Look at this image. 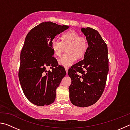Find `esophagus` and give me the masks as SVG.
Returning a JSON list of instances; mask_svg holds the SVG:
<instances>
[{"mask_svg":"<svg viewBox=\"0 0 130 130\" xmlns=\"http://www.w3.org/2000/svg\"><path fill=\"white\" fill-rule=\"evenodd\" d=\"M65 70H66V72H67V74H68V68H65Z\"/></svg>","mask_w":130,"mask_h":130,"instance_id":"obj_1","label":"esophagus"}]
</instances>
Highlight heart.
Listing matches in <instances>:
<instances>
[{
	"label": "heart",
	"mask_w": 130,
	"mask_h": 130,
	"mask_svg": "<svg viewBox=\"0 0 130 130\" xmlns=\"http://www.w3.org/2000/svg\"><path fill=\"white\" fill-rule=\"evenodd\" d=\"M89 43L86 37L80 36L74 31H68L61 36V41L57 38L50 41V46L56 56L61 54L64 47H67L68 54H63L58 60V63L65 68L72 66L75 62L76 57L83 56L88 48Z\"/></svg>",
	"instance_id": "obj_1"
}]
</instances>
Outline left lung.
<instances>
[{
	"mask_svg": "<svg viewBox=\"0 0 130 130\" xmlns=\"http://www.w3.org/2000/svg\"><path fill=\"white\" fill-rule=\"evenodd\" d=\"M81 31L88 41V48L83 60L72 66L68 73L72 79L70 102L76 106L86 107L98 102L104 92L109 60L107 45L98 31L87 27Z\"/></svg>",
	"mask_w": 130,
	"mask_h": 130,
	"instance_id": "1",
	"label": "left lung"
}]
</instances>
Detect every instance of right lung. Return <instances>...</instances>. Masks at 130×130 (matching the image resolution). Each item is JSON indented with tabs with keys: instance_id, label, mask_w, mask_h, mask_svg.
I'll return each instance as SVG.
<instances>
[{
	"instance_id": "1",
	"label": "right lung",
	"mask_w": 130,
	"mask_h": 130,
	"mask_svg": "<svg viewBox=\"0 0 130 130\" xmlns=\"http://www.w3.org/2000/svg\"><path fill=\"white\" fill-rule=\"evenodd\" d=\"M69 26L45 22L32 28L26 36L21 52L18 72L25 96L38 106L54 102L56 89L66 75L65 69L53 57L50 41ZM50 67L52 71H47Z\"/></svg>"
}]
</instances>
